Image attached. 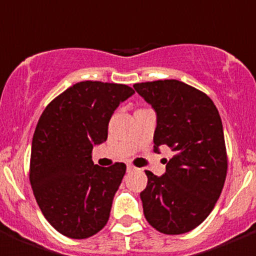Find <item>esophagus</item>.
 Segmentation results:
<instances>
[{
    "label": "esophagus",
    "mask_w": 256,
    "mask_h": 256,
    "mask_svg": "<svg viewBox=\"0 0 256 256\" xmlns=\"http://www.w3.org/2000/svg\"><path fill=\"white\" fill-rule=\"evenodd\" d=\"M126 170L128 172L136 170V166H133V165H130V164H126Z\"/></svg>",
    "instance_id": "obj_1"
}]
</instances>
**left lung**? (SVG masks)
I'll return each mask as SVG.
<instances>
[{"instance_id":"left-lung-1","label":"left lung","mask_w":256,"mask_h":256,"mask_svg":"<svg viewBox=\"0 0 256 256\" xmlns=\"http://www.w3.org/2000/svg\"><path fill=\"white\" fill-rule=\"evenodd\" d=\"M156 112L154 151L174 152L160 177L146 170L140 194L146 220L165 234L190 232L206 219L224 186L227 152L218 108L210 97L176 79L136 83Z\"/></svg>"}]
</instances>
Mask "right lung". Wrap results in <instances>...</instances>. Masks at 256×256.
<instances>
[{
	"mask_svg": "<svg viewBox=\"0 0 256 256\" xmlns=\"http://www.w3.org/2000/svg\"><path fill=\"white\" fill-rule=\"evenodd\" d=\"M134 94L126 84L79 82L48 104L36 126L30 180L40 212L64 236L82 240L106 226L126 165L102 168L92 150L108 140L112 114Z\"/></svg>",
	"mask_w": 256,
	"mask_h": 256,
	"instance_id": "add662e5",
	"label": "right lung"
}]
</instances>
